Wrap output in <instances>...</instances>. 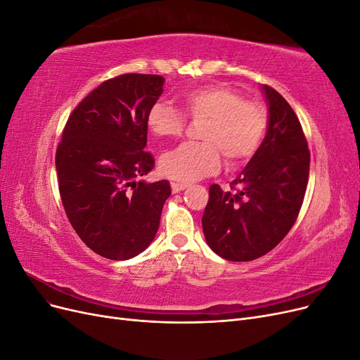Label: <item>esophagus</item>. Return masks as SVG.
Returning <instances> with one entry per match:
<instances>
[{
	"instance_id": "34e87169",
	"label": "esophagus",
	"mask_w": 360,
	"mask_h": 360,
	"mask_svg": "<svg viewBox=\"0 0 360 360\" xmlns=\"http://www.w3.org/2000/svg\"><path fill=\"white\" fill-rule=\"evenodd\" d=\"M186 188H188L186 183H171V189H172L174 193H179V192L186 189Z\"/></svg>"
}]
</instances>
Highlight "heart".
<instances>
[{"label": "heart", "instance_id": "1", "mask_svg": "<svg viewBox=\"0 0 360 360\" xmlns=\"http://www.w3.org/2000/svg\"><path fill=\"white\" fill-rule=\"evenodd\" d=\"M179 102L188 117L205 118L202 143H184L160 156L159 169L168 179L193 181L212 174L221 165V153L230 165L243 163L257 153L266 136V106L243 99L228 85L197 86L180 94ZM183 112L167 102H156L147 114L150 132L158 138L180 136L186 124Z\"/></svg>", "mask_w": 360, "mask_h": 360}]
</instances>
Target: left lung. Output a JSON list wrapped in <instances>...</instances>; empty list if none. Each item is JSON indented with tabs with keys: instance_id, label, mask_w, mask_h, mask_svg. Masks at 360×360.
I'll return each instance as SVG.
<instances>
[{
	"instance_id": "8db88e82",
	"label": "left lung",
	"mask_w": 360,
	"mask_h": 360,
	"mask_svg": "<svg viewBox=\"0 0 360 360\" xmlns=\"http://www.w3.org/2000/svg\"><path fill=\"white\" fill-rule=\"evenodd\" d=\"M269 106L267 134L234 192L212 184L202 231L214 254L252 261L270 252L296 222L309 177V150L299 118L276 90L263 85Z\"/></svg>"
}]
</instances>
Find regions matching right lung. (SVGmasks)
I'll use <instances>...</instances> for the list:
<instances>
[{
  "label": "right lung",
  "instance_id": "add662e5",
  "mask_svg": "<svg viewBox=\"0 0 360 360\" xmlns=\"http://www.w3.org/2000/svg\"><path fill=\"white\" fill-rule=\"evenodd\" d=\"M159 75L124 73L75 108L56 153L60 197L76 234L96 254L123 261L158 233L167 180H139L155 168L147 114L163 91Z\"/></svg>",
  "mask_w": 360,
  "mask_h": 360
}]
</instances>
